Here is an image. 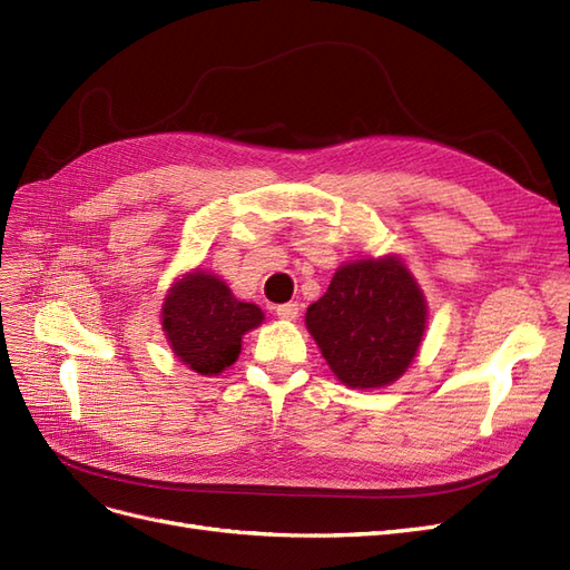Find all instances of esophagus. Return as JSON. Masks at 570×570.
Returning <instances> with one entry per match:
<instances>
[{
	"label": "esophagus",
	"mask_w": 570,
	"mask_h": 570,
	"mask_svg": "<svg viewBox=\"0 0 570 570\" xmlns=\"http://www.w3.org/2000/svg\"><path fill=\"white\" fill-rule=\"evenodd\" d=\"M298 312H301L298 303H284V305L274 307V315H277L279 320H296Z\"/></svg>",
	"instance_id": "obj_1"
}]
</instances>
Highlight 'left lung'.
Here are the masks:
<instances>
[{
  "label": "left lung",
  "instance_id": "obj_1",
  "mask_svg": "<svg viewBox=\"0 0 570 570\" xmlns=\"http://www.w3.org/2000/svg\"><path fill=\"white\" fill-rule=\"evenodd\" d=\"M307 332L341 383L381 389L405 374L424 338L426 298L395 255L341 265L307 307Z\"/></svg>",
  "mask_w": 570,
  "mask_h": 570
}]
</instances>
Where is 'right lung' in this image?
Masks as SVG:
<instances>
[{"label":"right lung","mask_w":570,"mask_h":570,"mask_svg":"<svg viewBox=\"0 0 570 570\" xmlns=\"http://www.w3.org/2000/svg\"><path fill=\"white\" fill-rule=\"evenodd\" d=\"M160 320L179 362L196 374L217 376L236 362L242 336L265 315L258 305L234 298L223 279L194 269L173 284Z\"/></svg>","instance_id":"1"}]
</instances>
